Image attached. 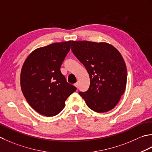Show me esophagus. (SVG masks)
Returning a JSON list of instances; mask_svg holds the SVG:
<instances>
[{
	"instance_id": "obj_1",
	"label": "esophagus",
	"mask_w": 152,
	"mask_h": 152,
	"mask_svg": "<svg viewBox=\"0 0 152 152\" xmlns=\"http://www.w3.org/2000/svg\"><path fill=\"white\" fill-rule=\"evenodd\" d=\"M75 86L76 88H78V87H79V83H76L75 84Z\"/></svg>"
}]
</instances>
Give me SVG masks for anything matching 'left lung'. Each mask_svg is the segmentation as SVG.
<instances>
[{
    "label": "left lung",
    "instance_id": "8db88e82",
    "mask_svg": "<svg viewBox=\"0 0 152 152\" xmlns=\"http://www.w3.org/2000/svg\"><path fill=\"white\" fill-rule=\"evenodd\" d=\"M72 50L89 74V88L79 92L87 106L98 113L112 110L126 85L127 72L121 54L105 42L72 41Z\"/></svg>",
    "mask_w": 152,
    "mask_h": 152
}]
</instances>
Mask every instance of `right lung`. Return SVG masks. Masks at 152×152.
Segmentation results:
<instances>
[{"label":"right lung","instance_id":"obj_1","mask_svg":"<svg viewBox=\"0 0 152 152\" xmlns=\"http://www.w3.org/2000/svg\"><path fill=\"white\" fill-rule=\"evenodd\" d=\"M71 48V41L34 50L21 68L20 85L27 102L42 115L55 116L77 88L67 83L60 67Z\"/></svg>","mask_w":152,"mask_h":152}]
</instances>
